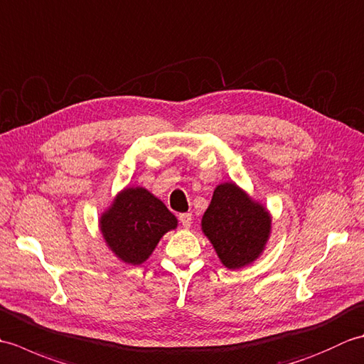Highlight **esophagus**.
<instances>
[{
	"label": "esophagus",
	"mask_w": 364,
	"mask_h": 364,
	"mask_svg": "<svg viewBox=\"0 0 364 364\" xmlns=\"http://www.w3.org/2000/svg\"><path fill=\"white\" fill-rule=\"evenodd\" d=\"M180 222L184 228H189L192 223V213H183L180 214Z\"/></svg>",
	"instance_id": "obj_1"
}]
</instances>
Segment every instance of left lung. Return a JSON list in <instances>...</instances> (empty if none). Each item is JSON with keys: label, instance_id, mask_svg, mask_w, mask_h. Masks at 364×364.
Returning a JSON list of instances; mask_svg holds the SVG:
<instances>
[{"label": "left lung", "instance_id": "left-lung-1", "mask_svg": "<svg viewBox=\"0 0 364 364\" xmlns=\"http://www.w3.org/2000/svg\"><path fill=\"white\" fill-rule=\"evenodd\" d=\"M270 214L235 183H222L202 218V231L227 269L249 266L264 250Z\"/></svg>", "mask_w": 364, "mask_h": 364}]
</instances>
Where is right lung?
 Returning <instances> with one entry per match:
<instances>
[{"instance_id": "1", "label": "right lung", "mask_w": 364, "mask_h": 364, "mask_svg": "<svg viewBox=\"0 0 364 364\" xmlns=\"http://www.w3.org/2000/svg\"><path fill=\"white\" fill-rule=\"evenodd\" d=\"M176 225L175 215L145 188L123 189L100 218L107 247L134 266L149 259L159 239Z\"/></svg>"}]
</instances>
